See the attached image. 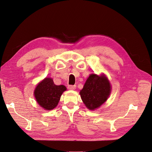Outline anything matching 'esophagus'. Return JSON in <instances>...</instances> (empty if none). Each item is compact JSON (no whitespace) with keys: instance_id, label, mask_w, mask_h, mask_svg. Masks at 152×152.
<instances>
[{"instance_id":"obj_1","label":"esophagus","mask_w":152,"mask_h":152,"mask_svg":"<svg viewBox=\"0 0 152 152\" xmlns=\"http://www.w3.org/2000/svg\"><path fill=\"white\" fill-rule=\"evenodd\" d=\"M68 88L69 90H75L76 88V86H68Z\"/></svg>"}]
</instances>
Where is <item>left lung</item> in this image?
I'll list each match as a JSON object with an SVG mask.
<instances>
[{
	"instance_id": "8db88e82",
	"label": "left lung",
	"mask_w": 152,
	"mask_h": 152,
	"mask_svg": "<svg viewBox=\"0 0 152 152\" xmlns=\"http://www.w3.org/2000/svg\"><path fill=\"white\" fill-rule=\"evenodd\" d=\"M111 86L107 77L102 74H90L82 90L81 99L89 110H94L107 101L111 92Z\"/></svg>"
}]
</instances>
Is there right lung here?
I'll return each mask as SVG.
<instances>
[{"label": "right lung", "mask_w": 152, "mask_h": 152, "mask_svg": "<svg viewBox=\"0 0 152 152\" xmlns=\"http://www.w3.org/2000/svg\"><path fill=\"white\" fill-rule=\"evenodd\" d=\"M66 88L56 86L51 78H45L35 87L34 96L39 105L46 110H51L58 105L60 96Z\"/></svg>", "instance_id": "obj_1"}]
</instances>
